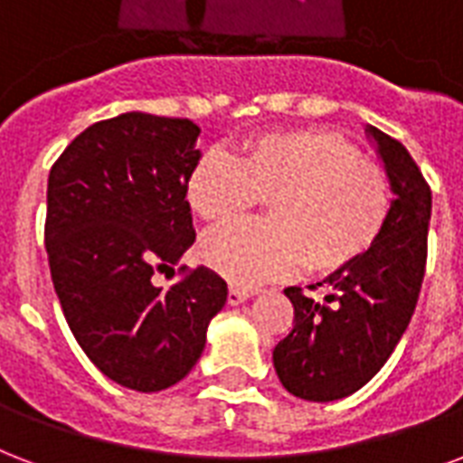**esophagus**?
Instances as JSON below:
<instances>
[{
	"label": "esophagus",
	"instance_id": "34e87169",
	"mask_svg": "<svg viewBox=\"0 0 463 463\" xmlns=\"http://www.w3.org/2000/svg\"><path fill=\"white\" fill-rule=\"evenodd\" d=\"M252 294H255L252 288L231 287V288H228V303H231V306H238V303L247 301V298H250V296H252Z\"/></svg>",
	"mask_w": 463,
	"mask_h": 463
}]
</instances>
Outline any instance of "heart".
<instances>
[{
    "label": "heart",
    "instance_id": "b5f03b06",
    "mask_svg": "<svg viewBox=\"0 0 463 463\" xmlns=\"http://www.w3.org/2000/svg\"><path fill=\"white\" fill-rule=\"evenodd\" d=\"M194 213L238 223L262 199L269 221L211 232L201 257L232 284H260L298 267L335 274L379 242L391 216L386 172L335 130H271L242 143L238 162L208 150L186 179Z\"/></svg>",
    "mask_w": 463,
    "mask_h": 463
}]
</instances>
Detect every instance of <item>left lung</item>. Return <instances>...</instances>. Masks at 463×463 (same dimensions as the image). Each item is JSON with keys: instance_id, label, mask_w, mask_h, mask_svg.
Wrapping results in <instances>:
<instances>
[{"instance_id": "8db88e82", "label": "left lung", "mask_w": 463, "mask_h": 463, "mask_svg": "<svg viewBox=\"0 0 463 463\" xmlns=\"http://www.w3.org/2000/svg\"><path fill=\"white\" fill-rule=\"evenodd\" d=\"M366 133L396 196L379 242L317 284L330 287L323 301L284 288L294 327L274 347V369L288 393L313 403L352 396L379 373L411 323L425 277L432 192L396 137L373 126Z\"/></svg>"}]
</instances>
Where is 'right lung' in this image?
<instances>
[{
  "label": "right lung",
  "instance_id": "right-lung-1",
  "mask_svg": "<svg viewBox=\"0 0 463 463\" xmlns=\"http://www.w3.org/2000/svg\"><path fill=\"white\" fill-rule=\"evenodd\" d=\"M199 133L189 118L130 111L82 130L48 176L45 250L67 326L99 372L140 393L192 372L228 298L208 267L167 291L153 284L196 240L186 179Z\"/></svg>",
  "mask_w": 463,
  "mask_h": 463
}]
</instances>
